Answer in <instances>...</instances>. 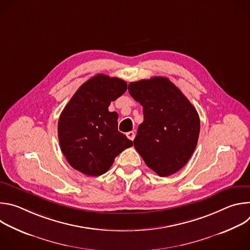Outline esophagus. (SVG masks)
<instances>
[{
	"label": "esophagus",
	"instance_id": "obj_1",
	"mask_svg": "<svg viewBox=\"0 0 250 250\" xmlns=\"http://www.w3.org/2000/svg\"><path fill=\"white\" fill-rule=\"evenodd\" d=\"M126 136L128 139L133 140L135 137V133H134V131H128V132H126Z\"/></svg>",
	"mask_w": 250,
	"mask_h": 250
}]
</instances>
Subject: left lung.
Segmentation results:
<instances>
[{
  "mask_svg": "<svg viewBox=\"0 0 250 250\" xmlns=\"http://www.w3.org/2000/svg\"><path fill=\"white\" fill-rule=\"evenodd\" d=\"M130 96L144 108L133 146L160 177L179 171L192 156L199 138L200 118L190 101L168 78L131 82Z\"/></svg>",
  "mask_w": 250,
  "mask_h": 250,
  "instance_id": "8db88e82",
  "label": "left lung"
}]
</instances>
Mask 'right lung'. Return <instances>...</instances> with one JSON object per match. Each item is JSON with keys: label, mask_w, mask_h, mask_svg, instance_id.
I'll return each mask as SVG.
<instances>
[{"label": "right lung", "mask_w": 250, "mask_h": 250, "mask_svg": "<svg viewBox=\"0 0 250 250\" xmlns=\"http://www.w3.org/2000/svg\"><path fill=\"white\" fill-rule=\"evenodd\" d=\"M127 89L126 82L98 74L76 91L58 121L61 151L68 163L87 176H100L132 141L118 130V114L109 112L112 101Z\"/></svg>", "instance_id": "1"}]
</instances>
